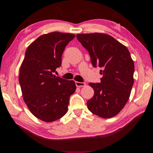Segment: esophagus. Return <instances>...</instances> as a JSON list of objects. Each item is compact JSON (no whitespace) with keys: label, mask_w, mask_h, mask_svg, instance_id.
I'll return each mask as SVG.
<instances>
[{"label":"esophagus","mask_w":153,"mask_h":153,"mask_svg":"<svg viewBox=\"0 0 153 153\" xmlns=\"http://www.w3.org/2000/svg\"><path fill=\"white\" fill-rule=\"evenodd\" d=\"M75 84L76 85V87H84L85 86V83L84 82H76Z\"/></svg>","instance_id":"obj_1"}]
</instances>
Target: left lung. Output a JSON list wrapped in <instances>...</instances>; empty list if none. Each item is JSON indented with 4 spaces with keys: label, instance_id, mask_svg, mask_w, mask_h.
I'll use <instances>...</instances> for the list:
<instances>
[{
    "label": "left lung",
    "instance_id": "8db88e82",
    "mask_svg": "<svg viewBox=\"0 0 153 153\" xmlns=\"http://www.w3.org/2000/svg\"><path fill=\"white\" fill-rule=\"evenodd\" d=\"M76 38L89 52L92 66L101 68L103 75L100 83L89 84L94 94L87 108L100 117H114L128 102L134 82L135 66L129 50L106 34H78Z\"/></svg>",
    "mask_w": 153,
    "mask_h": 153
}]
</instances>
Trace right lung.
Masks as SVG:
<instances>
[{
    "label": "right lung",
    "instance_id": "obj_1",
    "mask_svg": "<svg viewBox=\"0 0 153 153\" xmlns=\"http://www.w3.org/2000/svg\"><path fill=\"white\" fill-rule=\"evenodd\" d=\"M75 35L53 32L41 35L27 47L19 73L23 98L36 117L50 123L65 115L70 96L76 90L73 80L55 76L66 45Z\"/></svg>",
    "mask_w": 153,
    "mask_h": 153
}]
</instances>
